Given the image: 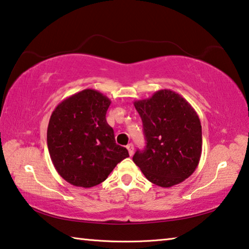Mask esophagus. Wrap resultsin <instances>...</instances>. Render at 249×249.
I'll return each mask as SVG.
<instances>
[{
  "label": "esophagus",
  "mask_w": 249,
  "mask_h": 249,
  "mask_svg": "<svg viewBox=\"0 0 249 249\" xmlns=\"http://www.w3.org/2000/svg\"><path fill=\"white\" fill-rule=\"evenodd\" d=\"M127 149H128V151H129V155L132 156L133 155V144L132 143H129L128 146H127Z\"/></svg>",
  "instance_id": "esophagus-1"
}]
</instances>
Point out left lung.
Listing matches in <instances>:
<instances>
[{"instance_id":"obj_1","label":"left lung","mask_w":249,"mask_h":249,"mask_svg":"<svg viewBox=\"0 0 249 249\" xmlns=\"http://www.w3.org/2000/svg\"><path fill=\"white\" fill-rule=\"evenodd\" d=\"M143 124L147 146L137 150L135 162L149 181L169 188L196 170L201 156V124L190 103L163 89L133 102Z\"/></svg>"}]
</instances>
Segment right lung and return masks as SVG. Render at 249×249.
Listing matches in <instances>:
<instances>
[{
  "label": "right lung",
  "mask_w": 249,
  "mask_h": 249,
  "mask_svg": "<svg viewBox=\"0 0 249 249\" xmlns=\"http://www.w3.org/2000/svg\"><path fill=\"white\" fill-rule=\"evenodd\" d=\"M110 103L99 91L86 89L53 110L47 132L49 154L58 174L71 185L97 186L129 157L106 120Z\"/></svg>",
  "instance_id": "right-lung-1"
}]
</instances>
